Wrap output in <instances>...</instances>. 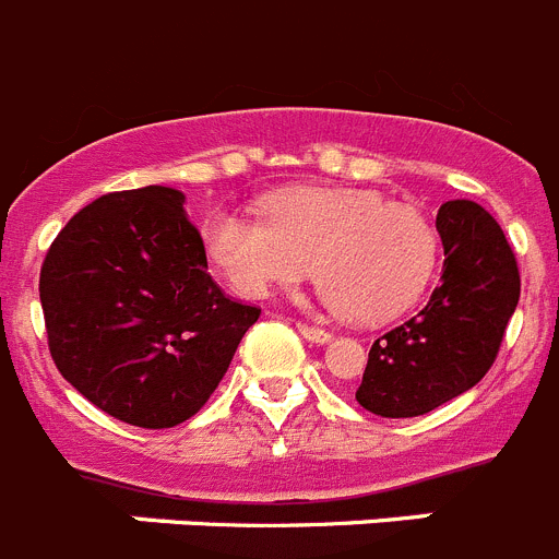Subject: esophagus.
<instances>
[{
    "label": "esophagus",
    "mask_w": 559,
    "mask_h": 559,
    "mask_svg": "<svg viewBox=\"0 0 559 559\" xmlns=\"http://www.w3.org/2000/svg\"><path fill=\"white\" fill-rule=\"evenodd\" d=\"M296 326H299V332L307 337V341H313V343L332 341V332L321 330V326H310V324H296Z\"/></svg>",
    "instance_id": "obj_1"
}]
</instances>
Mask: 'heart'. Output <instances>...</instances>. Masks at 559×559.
I'll return each mask as SVG.
<instances>
[{"label": "heart", "instance_id": "b5f03b06", "mask_svg": "<svg viewBox=\"0 0 559 559\" xmlns=\"http://www.w3.org/2000/svg\"><path fill=\"white\" fill-rule=\"evenodd\" d=\"M269 218L218 207L202 243L218 274L249 299L296 288L313 276L343 319L380 324L427 288L438 233L413 204L346 188H299L269 199Z\"/></svg>", "mask_w": 559, "mask_h": 559}]
</instances>
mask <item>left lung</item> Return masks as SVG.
Masks as SVG:
<instances>
[{
  "instance_id": "8db88e82",
  "label": "left lung",
  "mask_w": 559,
  "mask_h": 559,
  "mask_svg": "<svg viewBox=\"0 0 559 559\" xmlns=\"http://www.w3.org/2000/svg\"><path fill=\"white\" fill-rule=\"evenodd\" d=\"M443 274L413 319L377 337L355 399L382 418H413L477 385L499 355L521 296L504 233L468 199L440 204Z\"/></svg>"
}]
</instances>
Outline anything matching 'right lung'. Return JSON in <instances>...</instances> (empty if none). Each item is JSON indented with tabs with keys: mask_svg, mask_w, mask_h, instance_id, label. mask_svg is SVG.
I'll return each mask as SVG.
<instances>
[{
	"mask_svg": "<svg viewBox=\"0 0 559 559\" xmlns=\"http://www.w3.org/2000/svg\"><path fill=\"white\" fill-rule=\"evenodd\" d=\"M174 188L94 199L40 265L49 355L107 416L168 429L197 416L260 307L229 299Z\"/></svg>",
	"mask_w": 559,
	"mask_h": 559,
	"instance_id": "add662e5",
	"label": "right lung"
}]
</instances>
